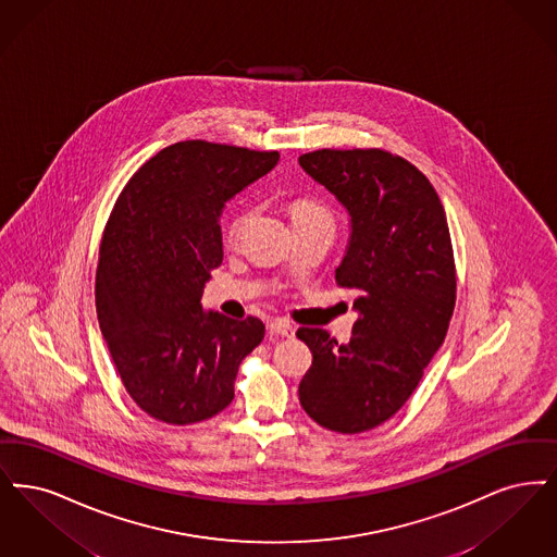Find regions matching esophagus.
<instances>
[{
	"instance_id": "1",
	"label": "esophagus",
	"mask_w": 557,
	"mask_h": 557,
	"mask_svg": "<svg viewBox=\"0 0 557 557\" xmlns=\"http://www.w3.org/2000/svg\"><path fill=\"white\" fill-rule=\"evenodd\" d=\"M268 333H270L272 339H278V337H287V339H290V337L295 335V329L290 326L289 322H285V320H274V322L268 324Z\"/></svg>"
}]
</instances>
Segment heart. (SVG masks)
<instances>
[{
    "mask_svg": "<svg viewBox=\"0 0 557 557\" xmlns=\"http://www.w3.org/2000/svg\"><path fill=\"white\" fill-rule=\"evenodd\" d=\"M289 214L293 222H299V220H331L326 208L320 206L314 199H295L290 203ZM245 218H247V214L239 212L237 216L231 220V226H228V235L231 237H237V233L242 231Z\"/></svg>",
    "mask_w": 557,
    "mask_h": 557,
    "instance_id": "heart-1",
    "label": "heart"
}]
</instances>
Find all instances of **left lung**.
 <instances>
[{
	"instance_id": "obj_1",
	"label": "left lung",
	"mask_w": 557,
	"mask_h": 557,
	"mask_svg": "<svg viewBox=\"0 0 557 557\" xmlns=\"http://www.w3.org/2000/svg\"><path fill=\"white\" fill-rule=\"evenodd\" d=\"M299 166L349 214L335 281L354 289L358 312L347 343L297 331L314 356L299 404L320 426L354 435L410 399L445 341L456 306L449 226L429 178L383 149H318Z\"/></svg>"
}]
</instances>
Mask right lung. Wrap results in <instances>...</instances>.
<instances>
[{"instance_id": "1", "label": "right lung", "mask_w": 557, "mask_h": 557, "mask_svg": "<svg viewBox=\"0 0 557 557\" xmlns=\"http://www.w3.org/2000/svg\"><path fill=\"white\" fill-rule=\"evenodd\" d=\"M278 151L208 141L162 149L122 189L99 247L97 320L133 401L169 424L216 416L239 363L264 339L258 318L201 308L222 264L224 203L262 178Z\"/></svg>"}]
</instances>
